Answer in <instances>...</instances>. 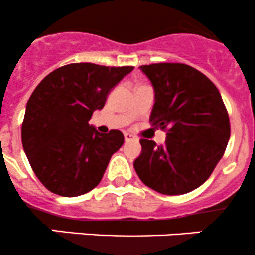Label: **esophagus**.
<instances>
[{
	"instance_id": "esophagus-1",
	"label": "esophagus",
	"mask_w": 255,
	"mask_h": 255,
	"mask_svg": "<svg viewBox=\"0 0 255 255\" xmlns=\"http://www.w3.org/2000/svg\"><path fill=\"white\" fill-rule=\"evenodd\" d=\"M124 138H125V141H130V140H132V135H131V133H128V132H125L124 133Z\"/></svg>"
}]
</instances>
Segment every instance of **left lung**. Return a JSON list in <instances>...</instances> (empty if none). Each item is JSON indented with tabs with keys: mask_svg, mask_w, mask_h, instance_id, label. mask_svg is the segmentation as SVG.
Returning <instances> with one entry per match:
<instances>
[{
	"mask_svg": "<svg viewBox=\"0 0 255 255\" xmlns=\"http://www.w3.org/2000/svg\"><path fill=\"white\" fill-rule=\"evenodd\" d=\"M155 89L152 127L166 132L163 145L141 138L133 162L140 180L162 195H183L205 183L223 156L231 123L216 85L183 63L141 65Z\"/></svg>",
	"mask_w": 255,
	"mask_h": 255,
	"instance_id": "1",
	"label": "left lung"
}]
</instances>
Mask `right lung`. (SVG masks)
I'll return each mask as SVG.
<instances>
[{
  "instance_id": "1",
  "label": "right lung",
  "mask_w": 255,
  "mask_h": 255,
  "mask_svg": "<svg viewBox=\"0 0 255 255\" xmlns=\"http://www.w3.org/2000/svg\"><path fill=\"white\" fill-rule=\"evenodd\" d=\"M132 69L72 63L37 85L27 103L22 145L32 170L50 192L77 197L99 185L124 135L119 130L99 133L88 122Z\"/></svg>"
}]
</instances>
